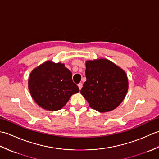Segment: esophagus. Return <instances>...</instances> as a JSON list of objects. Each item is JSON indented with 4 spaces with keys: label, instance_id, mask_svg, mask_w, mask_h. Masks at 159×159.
<instances>
[{
    "label": "esophagus",
    "instance_id": "34e87169",
    "mask_svg": "<svg viewBox=\"0 0 159 159\" xmlns=\"http://www.w3.org/2000/svg\"><path fill=\"white\" fill-rule=\"evenodd\" d=\"M78 87H79V89L80 90V89H81V88H82V87H83V84L81 83H80L79 84H78Z\"/></svg>",
    "mask_w": 159,
    "mask_h": 159
}]
</instances>
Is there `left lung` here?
Returning a JSON list of instances; mask_svg holds the SVG:
<instances>
[{"label": "left lung", "mask_w": 159, "mask_h": 159, "mask_svg": "<svg viewBox=\"0 0 159 159\" xmlns=\"http://www.w3.org/2000/svg\"><path fill=\"white\" fill-rule=\"evenodd\" d=\"M87 80L80 93L92 109L100 113L112 111L120 105L128 89L125 71L107 59L87 61Z\"/></svg>", "instance_id": "8db88e82"}]
</instances>
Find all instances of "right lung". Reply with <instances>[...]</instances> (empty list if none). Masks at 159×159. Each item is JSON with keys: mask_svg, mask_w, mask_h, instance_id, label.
Listing matches in <instances>:
<instances>
[{"mask_svg": "<svg viewBox=\"0 0 159 159\" xmlns=\"http://www.w3.org/2000/svg\"><path fill=\"white\" fill-rule=\"evenodd\" d=\"M29 90L35 102L42 109H61L79 88L72 81V74L61 62L47 61L32 70Z\"/></svg>", "mask_w": 159, "mask_h": 159, "instance_id": "obj_1", "label": "right lung"}]
</instances>
